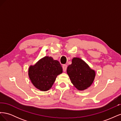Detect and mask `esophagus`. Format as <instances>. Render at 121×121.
Returning <instances> with one entry per match:
<instances>
[{
  "label": "esophagus",
  "mask_w": 121,
  "mask_h": 121,
  "mask_svg": "<svg viewBox=\"0 0 121 121\" xmlns=\"http://www.w3.org/2000/svg\"><path fill=\"white\" fill-rule=\"evenodd\" d=\"M67 65H63V71L64 72H65L67 70Z\"/></svg>",
  "instance_id": "34e87169"
}]
</instances>
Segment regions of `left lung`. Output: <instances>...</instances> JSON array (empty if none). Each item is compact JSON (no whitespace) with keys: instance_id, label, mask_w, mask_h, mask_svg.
Returning a JSON list of instances; mask_svg holds the SVG:
<instances>
[{"instance_id":"obj_1","label":"left lung","mask_w":121,"mask_h":121,"mask_svg":"<svg viewBox=\"0 0 121 121\" xmlns=\"http://www.w3.org/2000/svg\"><path fill=\"white\" fill-rule=\"evenodd\" d=\"M72 83L79 90H84L92 84L95 72L85 61L78 57L72 59L67 69Z\"/></svg>"}]
</instances>
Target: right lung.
Returning <instances> with one entry per match:
<instances>
[{"label":"right lung","instance_id":"add662e5","mask_svg":"<svg viewBox=\"0 0 121 121\" xmlns=\"http://www.w3.org/2000/svg\"><path fill=\"white\" fill-rule=\"evenodd\" d=\"M63 73L60 62L51 56H45L29 68L28 75L33 85L38 89H50L57 75Z\"/></svg>","mask_w":121,"mask_h":121}]
</instances>
